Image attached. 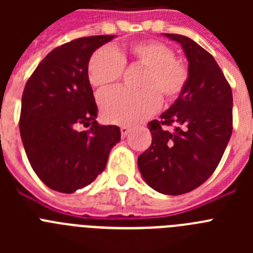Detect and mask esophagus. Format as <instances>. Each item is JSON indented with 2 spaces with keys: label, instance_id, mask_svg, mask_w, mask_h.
<instances>
[{
  "label": "esophagus",
  "instance_id": "obj_1",
  "mask_svg": "<svg viewBox=\"0 0 253 253\" xmlns=\"http://www.w3.org/2000/svg\"><path fill=\"white\" fill-rule=\"evenodd\" d=\"M120 131H122V137L125 138L129 134L130 129H129L128 126H125V125H124V126H122V128H120Z\"/></svg>",
  "mask_w": 253,
  "mask_h": 253
}]
</instances>
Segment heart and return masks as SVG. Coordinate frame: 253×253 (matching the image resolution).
Listing matches in <instances>:
<instances>
[{
	"instance_id": "obj_1",
	"label": "heart",
	"mask_w": 253,
	"mask_h": 253,
	"mask_svg": "<svg viewBox=\"0 0 253 253\" xmlns=\"http://www.w3.org/2000/svg\"><path fill=\"white\" fill-rule=\"evenodd\" d=\"M134 63L146 68L140 86L131 91L116 87L100 93L99 102L105 119L115 124L131 125L157 113L162 98L173 101L189 84V66L176 58L175 50L157 40L131 43L126 49ZM125 69V58L111 46H102L91 55L87 76L95 87H106L119 81Z\"/></svg>"
}]
</instances>
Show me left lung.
<instances>
[{
    "label": "left lung",
    "instance_id": "obj_1",
    "mask_svg": "<svg viewBox=\"0 0 253 253\" xmlns=\"http://www.w3.org/2000/svg\"><path fill=\"white\" fill-rule=\"evenodd\" d=\"M166 37L184 49L189 84L160 119L148 123L152 144L138 157V167L152 189L181 195L204 184L222 160L233 129V96L209 51L184 35Z\"/></svg>",
    "mask_w": 253,
    "mask_h": 253
}]
</instances>
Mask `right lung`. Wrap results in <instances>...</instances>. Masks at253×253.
I'll list each match as a JSON object with an SVG mask.
<instances>
[{"label": "right lung", "instance_id": "right-lung-1", "mask_svg": "<svg viewBox=\"0 0 253 253\" xmlns=\"http://www.w3.org/2000/svg\"><path fill=\"white\" fill-rule=\"evenodd\" d=\"M113 38H78L53 49L26 82L20 134L31 167L49 189L71 194L90 185L122 137L119 126L96 122L87 76L93 51Z\"/></svg>", "mask_w": 253, "mask_h": 253}]
</instances>
